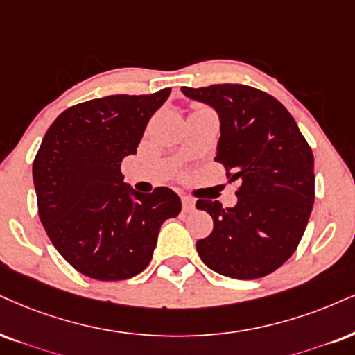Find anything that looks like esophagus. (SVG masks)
<instances>
[{
    "label": "esophagus",
    "mask_w": 355,
    "mask_h": 355,
    "mask_svg": "<svg viewBox=\"0 0 355 355\" xmlns=\"http://www.w3.org/2000/svg\"><path fill=\"white\" fill-rule=\"evenodd\" d=\"M181 200H182V209H184V212H191L194 211L196 207V200L191 198V196H181Z\"/></svg>",
    "instance_id": "34e87169"
}]
</instances>
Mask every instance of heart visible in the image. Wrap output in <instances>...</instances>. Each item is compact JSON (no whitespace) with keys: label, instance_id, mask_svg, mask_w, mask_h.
<instances>
[{"label":"heart","instance_id":"obj_1","mask_svg":"<svg viewBox=\"0 0 355 355\" xmlns=\"http://www.w3.org/2000/svg\"><path fill=\"white\" fill-rule=\"evenodd\" d=\"M199 108H204V107H194V110H199Z\"/></svg>","mask_w":355,"mask_h":355}]
</instances>
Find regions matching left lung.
I'll list each match as a JSON object with an SVG mask.
<instances>
[{
  "label": "left lung",
  "mask_w": 355,
  "mask_h": 355,
  "mask_svg": "<svg viewBox=\"0 0 355 355\" xmlns=\"http://www.w3.org/2000/svg\"><path fill=\"white\" fill-rule=\"evenodd\" d=\"M220 118L217 163L239 181L237 204L199 199L211 235L196 248L209 268L235 279L278 270L298 248L314 204V156L291 113L263 90L242 84L182 87Z\"/></svg>",
  "instance_id": "left-lung-1"
}]
</instances>
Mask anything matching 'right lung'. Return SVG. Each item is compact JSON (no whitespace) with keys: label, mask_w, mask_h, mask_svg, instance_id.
<instances>
[{"label":"right lung","mask_w":355,"mask_h":355,"mask_svg":"<svg viewBox=\"0 0 355 355\" xmlns=\"http://www.w3.org/2000/svg\"><path fill=\"white\" fill-rule=\"evenodd\" d=\"M171 89L73 105L44 135L33 163L37 212L57 252L85 277L128 279L150 265L166 218L181 212L168 187L139 194L123 182L148 121Z\"/></svg>","instance_id":"obj_1"}]
</instances>
